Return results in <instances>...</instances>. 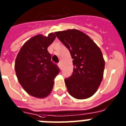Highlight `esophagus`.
Segmentation results:
<instances>
[{
    "mask_svg": "<svg viewBox=\"0 0 126 126\" xmlns=\"http://www.w3.org/2000/svg\"><path fill=\"white\" fill-rule=\"evenodd\" d=\"M58 65H59V66H60V68H61V66H62V63H61V61H60V62H59Z\"/></svg>",
    "mask_w": 126,
    "mask_h": 126,
    "instance_id": "obj_1",
    "label": "esophagus"
}]
</instances>
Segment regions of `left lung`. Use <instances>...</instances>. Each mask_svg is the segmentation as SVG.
<instances>
[{
  "label": "left lung",
  "mask_w": 126,
  "mask_h": 126,
  "mask_svg": "<svg viewBox=\"0 0 126 126\" xmlns=\"http://www.w3.org/2000/svg\"><path fill=\"white\" fill-rule=\"evenodd\" d=\"M55 34L69 50L73 59L72 74L65 79L68 93L78 99L92 97L100 86L104 74L105 61L101 49L87 34L78 29Z\"/></svg>",
  "instance_id": "8db88e82"
}]
</instances>
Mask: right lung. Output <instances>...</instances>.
I'll list each match as a JSON object with an SVG mask.
<instances>
[{
  "label": "right lung",
  "instance_id": "1",
  "mask_svg": "<svg viewBox=\"0 0 126 126\" xmlns=\"http://www.w3.org/2000/svg\"><path fill=\"white\" fill-rule=\"evenodd\" d=\"M56 38L38 34L24 43L16 58L15 69L18 81L28 94L43 99L51 92L60 69L51 61L47 48Z\"/></svg>",
  "mask_w": 126,
  "mask_h": 126
}]
</instances>
